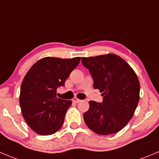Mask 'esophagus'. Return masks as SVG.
Listing matches in <instances>:
<instances>
[{
	"label": "esophagus",
	"mask_w": 159,
	"mask_h": 159,
	"mask_svg": "<svg viewBox=\"0 0 159 159\" xmlns=\"http://www.w3.org/2000/svg\"><path fill=\"white\" fill-rule=\"evenodd\" d=\"M72 101H73L74 102H75V103H78V102H81V100L79 99V98H76V97H75V98H74L73 99H72Z\"/></svg>",
	"instance_id": "esophagus-1"
}]
</instances>
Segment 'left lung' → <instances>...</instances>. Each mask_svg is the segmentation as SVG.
Wrapping results in <instances>:
<instances>
[{
    "instance_id": "obj_1",
    "label": "left lung",
    "mask_w": 159,
    "mask_h": 159,
    "mask_svg": "<svg viewBox=\"0 0 159 159\" xmlns=\"http://www.w3.org/2000/svg\"><path fill=\"white\" fill-rule=\"evenodd\" d=\"M81 63L89 69L94 89L102 92V102H89L84 113L86 125L101 135L122 130L134 116L140 98V82L134 70L116 54L82 57Z\"/></svg>"
}]
</instances>
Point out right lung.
I'll list each match as a JSON object with an SVG mask.
<instances>
[{"mask_svg":"<svg viewBox=\"0 0 159 159\" xmlns=\"http://www.w3.org/2000/svg\"><path fill=\"white\" fill-rule=\"evenodd\" d=\"M81 57L61 59L47 57L32 66L20 90L19 103L25 120L38 134L56 133L64 124L70 100L57 97V89L64 85Z\"/></svg>","mask_w":159,"mask_h":159,"instance_id":"right-lung-1","label":"right lung"}]
</instances>
